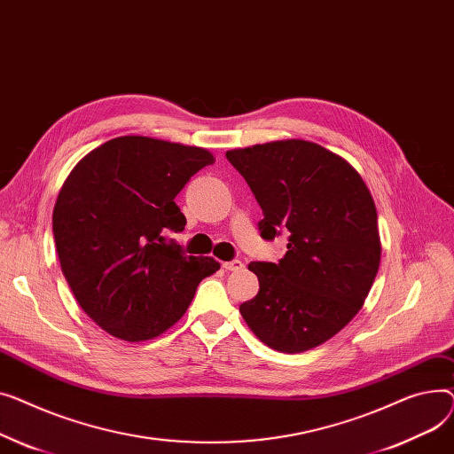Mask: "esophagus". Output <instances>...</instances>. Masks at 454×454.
<instances>
[{"label": "esophagus", "mask_w": 454, "mask_h": 454, "mask_svg": "<svg viewBox=\"0 0 454 454\" xmlns=\"http://www.w3.org/2000/svg\"><path fill=\"white\" fill-rule=\"evenodd\" d=\"M223 270L225 271H239V270H244V263H242V260H231V262H223Z\"/></svg>", "instance_id": "esophagus-1"}]
</instances>
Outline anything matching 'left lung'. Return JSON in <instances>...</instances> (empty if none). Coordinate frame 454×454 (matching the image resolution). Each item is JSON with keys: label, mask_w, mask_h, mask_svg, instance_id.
<instances>
[{"label": "left lung", "mask_w": 454, "mask_h": 454, "mask_svg": "<svg viewBox=\"0 0 454 454\" xmlns=\"http://www.w3.org/2000/svg\"><path fill=\"white\" fill-rule=\"evenodd\" d=\"M227 159L263 212L260 236L273 242L287 234L278 263H249L260 289L239 313L278 352L315 348L352 321L378 275L374 200L342 157L309 141L231 150Z\"/></svg>", "instance_id": "obj_1"}]
</instances>
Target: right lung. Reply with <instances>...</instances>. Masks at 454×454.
I'll list each match as a JSON object with an SVG mask.
<instances>
[{
    "instance_id": "obj_1",
    "label": "right lung",
    "mask_w": 454,
    "mask_h": 454,
    "mask_svg": "<svg viewBox=\"0 0 454 454\" xmlns=\"http://www.w3.org/2000/svg\"><path fill=\"white\" fill-rule=\"evenodd\" d=\"M210 152L126 136L90 152L66 179L52 210L62 273L93 321L139 342L174 326L198 284L216 273L208 256H186L168 232L186 218L174 198Z\"/></svg>"
}]
</instances>
